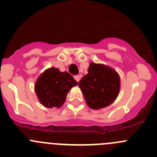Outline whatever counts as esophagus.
Masks as SVG:
<instances>
[{"instance_id":"obj_1","label":"esophagus","mask_w":157,"mask_h":157,"mask_svg":"<svg viewBox=\"0 0 157 157\" xmlns=\"http://www.w3.org/2000/svg\"><path fill=\"white\" fill-rule=\"evenodd\" d=\"M74 79H75L76 81L78 83V82L80 81V77L79 75H76V76H74Z\"/></svg>"}]
</instances>
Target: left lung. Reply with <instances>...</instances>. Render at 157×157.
Here are the masks:
<instances>
[{
    "label": "left lung",
    "instance_id": "1",
    "mask_svg": "<svg viewBox=\"0 0 157 157\" xmlns=\"http://www.w3.org/2000/svg\"><path fill=\"white\" fill-rule=\"evenodd\" d=\"M86 104L98 110L109 106L119 94V74L112 67L102 64L90 63L88 74L78 83Z\"/></svg>",
    "mask_w": 157,
    "mask_h": 157
}]
</instances>
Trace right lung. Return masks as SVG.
I'll return each instance as SVG.
<instances>
[{"instance_id": "1", "label": "right lung", "mask_w": 157, "mask_h": 157, "mask_svg": "<svg viewBox=\"0 0 157 157\" xmlns=\"http://www.w3.org/2000/svg\"><path fill=\"white\" fill-rule=\"evenodd\" d=\"M78 84L67 72L52 67L40 74L35 83L39 102L46 108H60L64 103L71 89Z\"/></svg>"}]
</instances>
